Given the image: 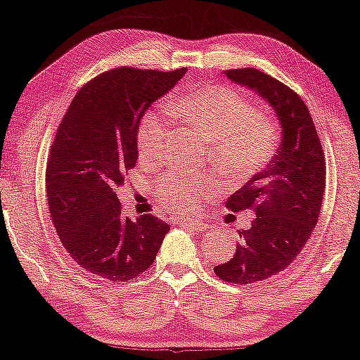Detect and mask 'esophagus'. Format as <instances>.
Listing matches in <instances>:
<instances>
[{
  "instance_id": "esophagus-1",
  "label": "esophagus",
  "mask_w": 360,
  "mask_h": 360,
  "mask_svg": "<svg viewBox=\"0 0 360 360\" xmlns=\"http://www.w3.org/2000/svg\"><path fill=\"white\" fill-rule=\"evenodd\" d=\"M180 226L186 227V229H191V231H196V232H206L207 229H210V224L198 222V221H181Z\"/></svg>"
}]
</instances>
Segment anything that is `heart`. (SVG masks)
<instances>
[{"label": "heart", "mask_w": 360, "mask_h": 360, "mask_svg": "<svg viewBox=\"0 0 360 360\" xmlns=\"http://www.w3.org/2000/svg\"><path fill=\"white\" fill-rule=\"evenodd\" d=\"M198 133L210 139V158L216 169L233 179H247L273 158L278 148V127L258 113L248 98L232 87L211 84L181 94L172 105ZM172 118L149 110L138 129V153L143 162L162 158ZM211 195L205 175L169 174L159 181L158 200L176 216H190Z\"/></svg>", "instance_id": "b5f03b06"}]
</instances>
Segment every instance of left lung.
Segmentation results:
<instances>
[{
  "mask_svg": "<svg viewBox=\"0 0 360 360\" xmlns=\"http://www.w3.org/2000/svg\"><path fill=\"white\" fill-rule=\"evenodd\" d=\"M226 76L264 98L283 128L279 149L266 169L229 198L232 212L253 211L240 243L214 273L231 284H252L285 269L309 242L325 191L326 162L314 120L299 94L255 68L227 70Z\"/></svg>",
  "mask_w": 360,
  "mask_h": 360,
  "instance_id": "8db88e82",
  "label": "left lung"
}]
</instances>
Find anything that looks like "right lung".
<instances>
[{
  "instance_id": "1",
  "label": "right lung",
  "mask_w": 360,
  "mask_h": 360,
  "mask_svg": "<svg viewBox=\"0 0 360 360\" xmlns=\"http://www.w3.org/2000/svg\"><path fill=\"white\" fill-rule=\"evenodd\" d=\"M185 72H102L77 91L50 148L46 200L60 240L81 268L108 283L143 274L170 231L159 217L124 214L117 190L136 165L144 112Z\"/></svg>"
}]
</instances>
